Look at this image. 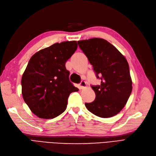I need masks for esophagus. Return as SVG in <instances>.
I'll return each instance as SVG.
<instances>
[{
  "instance_id": "34e87169",
  "label": "esophagus",
  "mask_w": 156,
  "mask_h": 156,
  "mask_svg": "<svg viewBox=\"0 0 156 156\" xmlns=\"http://www.w3.org/2000/svg\"><path fill=\"white\" fill-rule=\"evenodd\" d=\"M86 87V82L85 81H82L80 83V89H84Z\"/></svg>"
}]
</instances>
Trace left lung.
Wrapping results in <instances>:
<instances>
[{
    "label": "left lung",
    "mask_w": 156,
    "mask_h": 156,
    "mask_svg": "<svg viewBox=\"0 0 156 156\" xmlns=\"http://www.w3.org/2000/svg\"><path fill=\"white\" fill-rule=\"evenodd\" d=\"M78 43L93 66L97 78L101 80L99 86H91L95 99L85 103L86 108L99 117H113L125 106L133 90L129 63L105 39L92 38Z\"/></svg>",
    "instance_id": "obj_1"
}]
</instances>
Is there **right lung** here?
Masks as SVG:
<instances>
[{
	"mask_svg": "<svg viewBox=\"0 0 156 156\" xmlns=\"http://www.w3.org/2000/svg\"><path fill=\"white\" fill-rule=\"evenodd\" d=\"M76 41L56 43L31 57L22 77V94L34 115L53 119L66 109L68 98L78 89L69 80L65 63L76 51Z\"/></svg>",
	"mask_w": 156,
	"mask_h": 156,
	"instance_id": "right-lung-1",
	"label": "right lung"
}]
</instances>
